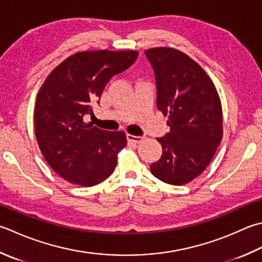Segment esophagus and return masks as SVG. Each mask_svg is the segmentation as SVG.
<instances>
[{
    "label": "esophagus",
    "mask_w": 262,
    "mask_h": 262,
    "mask_svg": "<svg viewBox=\"0 0 262 262\" xmlns=\"http://www.w3.org/2000/svg\"><path fill=\"white\" fill-rule=\"evenodd\" d=\"M127 140L129 141V142H132V143H135V144H138V143H141L143 140H144V137L128 134V135H127Z\"/></svg>",
    "instance_id": "34e87169"
}]
</instances>
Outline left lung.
Instances as JSON below:
<instances>
[{
  "mask_svg": "<svg viewBox=\"0 0 262 262\" xmlns=\"http://www.w3.org/2000/svg\"><path fill=\"white\" fill-rule=\"evenodd\" d=\"M157 80V107L168 116L170 132L158 138L162 156L153 176L182 186L211 162L223 138V109L216 86L204 69L173 48L145 50Z\"/></svg>",
  "mask_w": 262,
  "mask_h": 262,
  "instance_id": "8db88e82",
  "label": "left lung"
}]
</instances>
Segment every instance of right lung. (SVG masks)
Wrapping results in <instances>:
<instances>
[{"instance_id":"obj_1","label":"right lung","mask_w":262,"mask_h":262,"mask_svg":"<svg viewBox=\"0 0 262 262\" xmlns=\"http://www.w3.org/2000/svg\"><path fill=\"white\" fill-rule=\"evenodd\" d=\"M137 51H83L51 71L36 97L35 136L43 157L60 177L91 187L114 172L125 132L85 122L112 77L135 62ZM99 102V101H97Z\"/></svg>"}]
</instances>
